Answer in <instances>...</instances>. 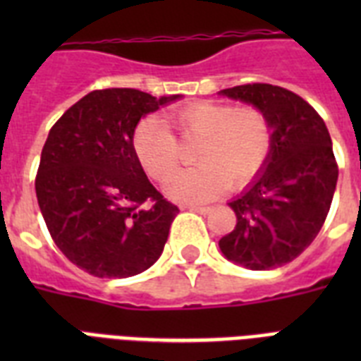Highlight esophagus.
<instances>
[{
  "mask_svg": "<svg viewBox=\"0 0 361 361\" xmlns=\"http://www.w3.org/2000/svg\"><path fill=\"white\" fill-rule=\"evenodd\" d=\"M187 209H191V212H197V214H202V215H208L212 212L209 206H185Z\"/></svg>",
  "mask_w": 361,
  "mask_h": 361,
  "instance_id": "obj_1",
  "label": "esophagus"
}]
</instances>
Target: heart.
I'll list each match as a JSON object with an SVG mask.
<instances>
[{
    "label": "heart",
    "mask_w": 361,
    "mask_h": 361,
    "mask_svg": "<svg viewBox=\"0 0 361 361\" xmlns=\"http://www.w3.org/2000/svg\"><path fill=\"white\" fill-rule=\"evenodd\" d=\"M169 121L181 138H200L192 155L198 166L181 170L166 185V192L180 202H208L228 187L240 191L262 172L274 152V125L255 104L200 101L170 112ZM133 149L146 174L157 181L166 180L180 163V142L159 118L138 121Z\"/></svg>",
    "instance_id": "obj_1"
}]
</instances>
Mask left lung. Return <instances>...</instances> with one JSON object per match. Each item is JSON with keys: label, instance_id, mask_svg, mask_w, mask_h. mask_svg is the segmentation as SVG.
Segmentation results:
<instances>
[{"label": "left lung", "instance_id": "1", "mask_svg": "<svg viewBox=\"0 0 361 361\" xmlns=\"http://www.w3.org/2000/svg\"><path fill=\"white\" fill-rule=\"evenodd\" d=\"M221 93L260 106L274 125L271 157L231 202L238 221L219 240L221 251L249 269L279 268L313 243L328 217L339 176L330 133L319 112L285 87L257 82Z\"/></svg>", "mask_w": 361, "mask_h": 361}]
</instances>
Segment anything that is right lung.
<instances>
[{
  "label": "right lung",
  "instance_id": "right-lung-1",
  "mask_svg": "<svg viewBox=\"0 0 361 361\" xmlns=\"http://www.w3.org/2000/svg\"><path fill=\"white\" fill-rule=\"evenodd\" d=\"M178 97L95 90L48 133L35 178L39 208L59 251L90 275L130 277L163 252L180 209L144 174L133 133L142 116Z\"/></svg>",
  "mask_w": 361,
  "mask_h": 361
}]
</instances>
